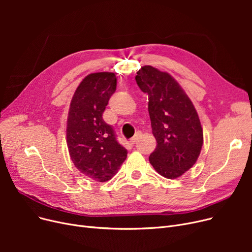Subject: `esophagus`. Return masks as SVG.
Wrapping results in <instances>:
<instances>
[{"label": "esophagus", "mask_w": 252, "mask_h": 252, "mask_svg": "<svg viewBox=\"0 0 252 252\" xmlns=\"http://www.w3.org/2000/svg\"><path fill=\"white\" fill-rule=\"evenodd\" d=\"M138 137H139V135H136L133 139H130V144H136V142H137V140H138Z\"/></svg>", "instance_id": "obj_1"}]
</instances>
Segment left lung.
I'll return each instance as SVG.
<instances>
[{
    "instance_id": "8db88e82",
    "label": "left lung",
    "mask_w": 252,
    "mask_h": 252,
    "mask_svg": "<svg viewBox=\"0 0 252 252\" xmlns=\"http://www.w3.org/2000/svg\"><path fill=\"white\" fill-rule=\"evenodd\" d=\"M142 92L148 95V111L155 150L149 161L158 174L177 179L197 161L203 144L199 116L190 98L167 72L145 65L136 75Z\"/></svg>"
}]
</instances>
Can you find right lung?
<instances>
[{
	"label": "right lung",
	"instance_id": "obj_1",
	"mask_svg": "<svg viewBox=\"0 0 252 252\" xmlns=\"http://www.w3.org/2000/svg\"><path fill=\"white\" fill-rule=\"evenodd\" d=\"M116 90L113 72L87 75L70 102L66 142L75 167L96 182L109 181L126 160L127 151L102 114Z\"/></svg>",
	"mask_w": 252,
	"mask_h": 252
}]
</instances>
